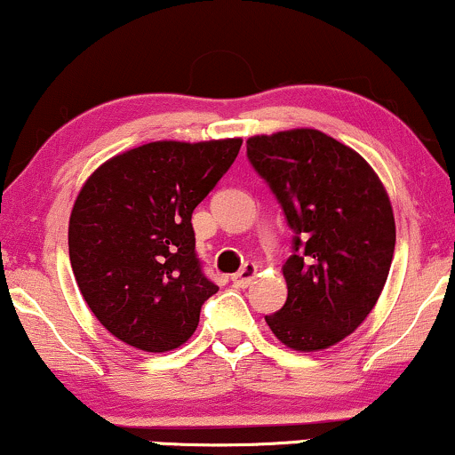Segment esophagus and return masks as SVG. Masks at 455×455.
Instances as JSON below:
<instances>
[{"mask_svg": "<svg viewBox=\"0 0 455 455\" xmlns=\"http://www.w3.org/2000/svg\"><path fill=\"white\" fill-rule=\"evenodd\" d=\"M256 273H258V267L254 262H245L243 267H241V270L239 273H235L233 277H231V281L237 287H247L251 283V281H254V277H256Z\"/></svg>", "mask_w": 455, "mask_h": 455, "instance_id": "1", "label": "esophagus"}]
</instances>
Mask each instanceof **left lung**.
Returning <instances> with one entry per match:
<instances>
[{"label":"left lung","instance_id":"obj_1","mask_svg":"<svg viewBox=\"0 0 455 455\" xmlns=\"http://www.w3.org/2000/svg\"><path fill=\"white\" fill-rule=\"evenodd\" d=\"M247 157L294 231L283 264L287 300L267 315L287 348H330L363 323L395 254V216L371 165L313 128L247 138Z\"/></svg>","mask_w":455,"mask_h":455}]
</instances>
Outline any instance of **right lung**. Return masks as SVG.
Wrapping results in <instances>:
<instances>
[{
	"label": "right lung",
	"mask_w": 455,
	"mask_h": 455,
	"mask_svg": "<svg viewBox=\"0 0 455 455\" xmlns=\"http://www.w3.org/2000/svg\"><path fill=\"white\" fill-rule=\"evenodd\" d=\"M241 142H148L85 180L68 220V258L84 300L117 340L165 353L197 330L218 287L195 254L191 216Z\"/></svg>",
	"instance_id": "add662e5"
}]
</instances>
